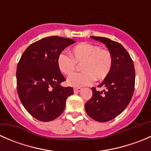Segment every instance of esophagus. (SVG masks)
<instances>
[{
    "label": "esophagus",
    "instance_id": "34e87169",
    "mask_svg": "<svg viewBox=\"0 0 151 151\" xmlns=\"http://www.w3.org/2000/svg\"><path fill=\"white\" fill-rule=\"evenodd\" d=\"M81 90H82L81 88H74V91L75 93L80 92V91H81Z\"/></svg>",
    "mask_w": 151,
    "mask_h": 151
}]
</instances>
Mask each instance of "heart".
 I'll return each instance as SVG.
<instances>
[{"label": "heart", "instance_id": "heart-1", "mask_svg": "<svg viewBox=\"0 0 151 151\" xmlns=\"http://www.w3.org/2000/svg\"><path fill=\"white\" fill-rule=\"evenodd\" d=\"M81 64L83 71L70 76L67 84L72 87H82L92 84L94 79L102 80L110 73L113 65L112 53L98 45L81 42L71 50V56L60 53L57 59L59 70L66 75H71Z\"/></svg>", "mask_w": 151, "mask_h": 151}]
</instances>
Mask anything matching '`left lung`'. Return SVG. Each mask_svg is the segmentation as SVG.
I'll return each mask as SVG.
<instances>
[{"instance_id": "obj_1", "label": "left lung", "mask_w": 151, "mask_h": 151, "mask_svg": "<svg viewBox=\"0 0 151 151\" xmlns=\"http://www.w3.org/2000/svg\"><path fill=\"white\" fill-rule=\"evenodd\" d=\"M104 43L112 53L113 65L109 75L99 85L103 91L92 88L93 96L85 103L87 114L99 122L116 118L130 102L134 91L135 69L133 60L126 49L108 38L91 36Z\"/></svg>"}]
</instances>
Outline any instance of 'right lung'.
Instances as JSON below:
<instances>
[{"label": "right lung", "mask_w": 151, "mask_h": 151, "mask_svg": "<svg viewBox=\"0 0 151 151\" xmlns=\"http://www.w3.org/2000/svg\"><path fill=\"white\" fill-rule=\"evenodd\" d=\"M61 36L44 38L27 47L17 66V89L21 102L36 119L47 122L60 116L71 87L60 86L66 79L57 65L59 55L74 43Z\"/></svg>", "instance_id": "1"}]
</instances>
